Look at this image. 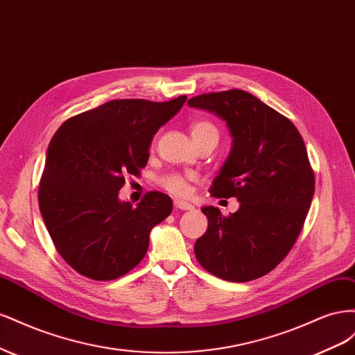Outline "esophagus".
Segmentation results:
<instances>
[{
	"label": "esophagus",
	"mask_w": 355,
	"mask_h": 355,
	"mask_svg": "<svg viewBox=\"0 0 355 355\" xmlns=\"http://www.w3.org/2000/svg\"><path fill=\"white\" fill-rule=\"evenodd\" d=\"M175 207L179 210H192L194 206L192 204L187 202V201H182V200H175Z\"/></svg>",
	"instance_id": "1"
}]
</instances>
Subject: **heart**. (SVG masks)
<instances>
[{"label": "heart", "mask_w": 355, "mask_h": 355, "mask_svg": "<svg viewBox=\"0 0 355 355\" xmlns=\"http://www.w3.org/2000/svg\"><path fill=\"white\" fill-rule=\"evenodd\" d=\"M218 136V130L216 127H214L211 123L209 121H194L191 124V136H192V141H197L200 137L204 136ZM161 184L163 187L171 192V194L175 196H187L188 194V180L187 178L180 176V175H167L163 179H161Z\"/></svg>", "instance_id": "1"}]
</instances>
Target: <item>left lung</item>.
<instances>
[{
  "instance_id": "1",
  "label": "left lung",
  "mask_w": 355,
  "mask_h": 355,
  "mask_svg": "<svg viewBox=\"0 0 355 355\" xmlns=\"http://www.w3.org/2000/svg\"><path fill=\"white\" fill-rule=\"evenodd\" d=\"M188 105L227 124L231 151L209 192L240 202L230 216L213 206L201 209L209 223L196 241V257L222 280H254L287 256L313 201L315 182L302 136L292 121L244 90L200 94Z\"/></svg>"
}]
</instances>
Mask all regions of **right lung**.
I'll use <instances>...</instances> for the list:
<instances>
[{
  "label": "right lung",
  "mask_w": 355,
  "mask_h": 355,
  "mask_svg": "<svg viewBox=\"0 0 355 355\" xmlns=\"http://www.w3.org/2000/svg\"><path fill=\"white\" fill-rule=\"evenodd\" d=\"M187 96L168 102L120 99L63 123L47 148L38 202L58 252L92 280H115L144 259L149 232L173 210L171 198L151 191L132 207L118 192L125 175L146 166L159 127Z\"/></svg>",
  "instance_id": "right-lung-1"
}]
</instances>
